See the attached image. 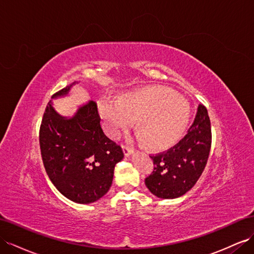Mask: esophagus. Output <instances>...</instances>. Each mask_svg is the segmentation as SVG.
Segmentation results:
<instances>
[{
    "label": "esophagus",
    "instance_id": "1",
    "mask_svg": "<svg viewBox=\"0 0 254 254\" xmlns=\"http://www.w3.org/2000/svg\"><path fill=\"white\" fill-rule=\"evenodd\" d=\"M122 147H123V152H124V154H125L126 157L130 156V155H131V154L133 153V148L129 147L128 145H123Z\"/></svg>",
    "mask_w": 254,
    "mask_h": 254
}]
</instances>
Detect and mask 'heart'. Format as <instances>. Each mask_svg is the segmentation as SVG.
I'll return each instance as SVG.
<instances>
[{"instance_id": "heart-1", "label": "heart", "mask_w": 254, "mask_h": 254, "mask_svg": "<svg viewBox=\"0 0 254 254\" xmlns=\"http://www.w3.org/2000/svg\"><path fill=\"white\" fill-rule=\"evenodd\" d=\"M99 113L114 138L136 128L147 145L156 149L172 146L181 140L190 119V107L182 95L163 86H148L114 99L99 101Z\"/></svg>"}]
</instances>
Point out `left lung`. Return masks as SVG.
Instances as JSON below:
<instances>
[{"mask_svg": "<svg viewBox=\"0 0 254 254\" xmlns=\"http://www.w3.org/2000/svg\"><path fill=\"white\" fill-rule=\"evenodd\" d=\"M210 145L209 116L200 105L187 134L166 152L150 156L155 168L145 178L148 190L160 198H176L188 192L203 173Z\"/></svg>", "mask_w": 254, "mask_h": 254, "instance_id": "1", "label": "left lung"}]
</instances>
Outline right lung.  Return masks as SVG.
Segmentation results:
<instances>
[{"instance_id": "add662e5", "label": "right lung", "mask_w": 254, "mask_h": 254, "mask_svg": "<svg viewBox=\"0 0 254 254\" xmlns=\"http://www.w3.org/2000/svg\"><path fill=\"white\" fill-rule=\"evenodd\" d=\"M73 82L52 96L68 95ZM46 172L60 192L79 204L98 201L110 189L115 164L124 158L120 145L105 134L97 105L93 100L78 108L71 118L60 115L50 100L39 130Z\"/></svg>"}]
</instances>
